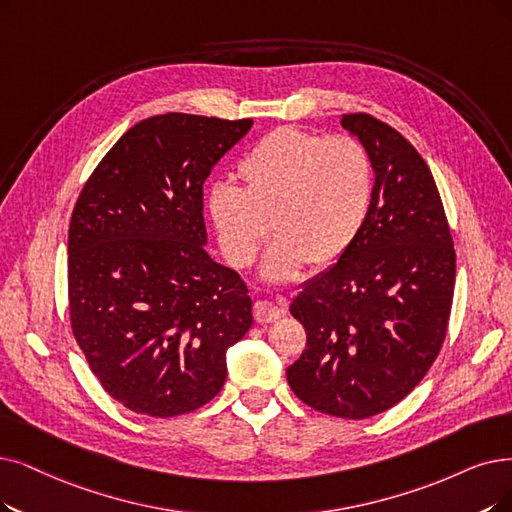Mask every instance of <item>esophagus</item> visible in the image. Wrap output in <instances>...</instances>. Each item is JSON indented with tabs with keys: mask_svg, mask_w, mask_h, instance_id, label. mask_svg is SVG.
<instances>
[{
	"mask_svg": "<svg viewBox=\"0 0 512 512\" xmlns=\"http://www.w3.org/2000/svg\"><path fill=\"white\" fill-rule=\"evenodd\" d=\"M281 317H283V309H281V306H277L275 302L258 300L254 304V319L258 323H271V321H277Z\"/></svg>",
	"mask_w": 512,
	"mask_h": 512,
	"instance_id": "obj_1",
	"label": "esophagus"
}]
</instances>
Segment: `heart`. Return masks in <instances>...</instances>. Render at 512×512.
<instances>
[{"label":"heart","instance_id":"heart-1","mask_svg":"<svg viewBox=\"0 0 512 512\" xmlns=\"http://www.w3.org/2000/svg\"><path fill=\"white\" fill-rule=\"evenodd\" d=\"M237 172L241 189L222 182L208 195L220 250L231 267H250L271 222L277 239L262 277L273 283L294 279L306 262H338L370 216L372 161L349 136L277 128L241 157Z\"/></svg>","mask_w":512,"mask_h":512}]
</instances>
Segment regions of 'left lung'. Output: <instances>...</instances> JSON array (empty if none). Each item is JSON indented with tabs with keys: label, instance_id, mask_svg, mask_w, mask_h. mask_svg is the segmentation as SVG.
I'll list each match as a JSON object with an SVG mask.
<instances>
[{
	"label": "left lung",
	"instance_id": "obj_1",
	"mask_svg": "<svg viewBox=\"0 0 512 512\" xmlns=\"http://www.w3.org/2000/svg\"><path fill=\"white\" fill-rule=\"evenodd\" d=\"M340 124L370 155L372 208L349 252L292 300L306 349L285 374L313 410L363 420L391 410L431 370L452 311L456 252L420 153L367 113Z\"/></svg>",
	"mask_w": 512,
	"mask_h": 512
}]
</instances>
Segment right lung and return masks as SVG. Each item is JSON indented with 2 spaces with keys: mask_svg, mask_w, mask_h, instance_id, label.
Instances as JSON below:
<instances>
[{
  "mask_svg": "<svg viewBox=\"0 0 512 512\" xmlns=\"http://www.w3.org/2000/svg\"><path fill=\"white\" fill-rule=\"evenodd\" d=\"M252 119L155 115L121 136L69 227L73 336L102 388L153 418L189 414L227 380L250 330L239 273L206 252L203 182Z\"/></svg>",
  "mask_w": 512,
  "mask_h": 512,
  "instance_id": "add662e5",
  "label": "right lung"
}]
</instances>
